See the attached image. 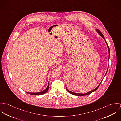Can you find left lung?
Masks as SVG:
<instances>
[{"instance_id": "obj_1", "label": "left lung", "mask_w": 121, "mask_h": 121, "mask_svg": "<svg viewBox=\"0 0 121 121\" xmlns=\"http://www.w3.org/2000/svg\"><path fill=\"white\" fill-rule=\"evenodd\" d=\"M96 31L97 32V33L99 34V35H100L102 38H103V39H105V38H104V35H103V34L98 30V29H96ZM105 42H106V44H107V47H108V59L109 58V56H110V50H109V47H108V44H107V42H106V40H105ZM108 69H107V72H106V74H105V75H106V73H107V71H108ZM102 83V82H101V83L99 84V85L98 86H97L94 89H93V90H91V91H89V92H88L87 93H84V94H82V93H74V92H71V91H69V90L67 88V91L69 92V93H70V94H71L72 95H76V96H84V95H89V94H91V93H92V92H94L98 88V87L99 86H100V85L101 84V83Z\"/></svg>"}]
</instances>
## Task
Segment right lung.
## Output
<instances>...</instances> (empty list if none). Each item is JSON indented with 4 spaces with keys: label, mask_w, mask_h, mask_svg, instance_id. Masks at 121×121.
I'll return each mask as SVG.
<instances>
[{
    "label": "right lung",
    "mask_w": 121,
    "mask_h": 121,
    "mask_svg": "<svg viewBox=\"0 0 121 121\" xmlns=\"http://www.w3.org/2000/svg\"><path fill=\"white\" fill-rule=\"evenodd\" d=\"M49 89V82L48 83V86L47 87V88L44 89L43 91H41V92H37V93H31V92H26V93L27 94H29L30 95H42V94H44L45 93H46L48 90Z\"/></svg>",
    "instance_id": "right-lung-1"
}]
</instances>
